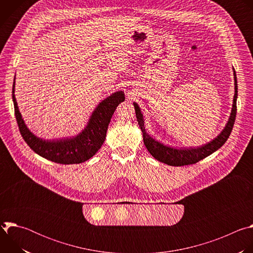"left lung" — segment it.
<instances>
[{"label": "left lung", "instance_id": "8db88e82", "mask_svg": "<svg viewBox=\"0 0 253 253\" xmlns=\"http://www.w3.org/2000/svg\"><path fill=\"white\" fill-rule=\"evenodd\" d=\"M233 75H234V85H235V94L233 98V105H232V110L229 117V120L225 126V128L222 130V132L210 141L209 143L205 144L203 146L197 147V148H181V149H176L172 147H168L163 145L162 143L156 141L152 137H150L144 127V120L143 115L140 111L139 106L134 103L135 107V113L136 118L139 124V127L143 133V141L147 150L150 152V154L157 159L158 161L165 163L170 166H184V165H190L195 164L198 161L204 159L205 157L209 156L216 150H218L223 144L227 141L229 138V135L232 131L235 117H236V99H237V80H236V73L233 69Z\"/></svg>", "mask_w": 253, "mask_h": 253}]
</instances>
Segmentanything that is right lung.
<instances>
[{
  "label": "right lung",
  "instance_id": "add662e5",
  "mask_svg": "<svg viewBox=\"0 0 253 253\" xmlns=\"http://www.w3.org/2000/svg\"><path fill=\"white\" fill-rule=\"evenodd\" d=\"M13 84V102L15 116L20 133L29 147L38 155L60 164H78L93 157L105 141L106 133L117 106L124 101L122 91L103 100L92 113L88 125L77 136L59 140H45L35 136L26 126L19 111Z\"/></svg>",
  "mask_w": 253,
  "mask_h": 253
}]
</instances>
